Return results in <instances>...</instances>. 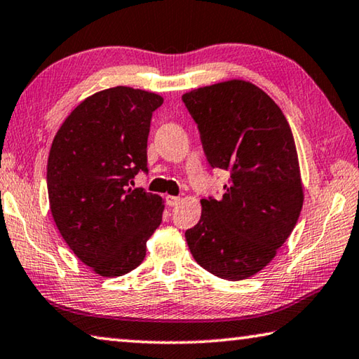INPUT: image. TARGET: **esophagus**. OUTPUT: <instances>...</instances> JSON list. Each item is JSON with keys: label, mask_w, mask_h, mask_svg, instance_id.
<instances>
[{"label": "esophagus", "mask_w": 359, "mask_h": 359, "mask_svg": "<svg viewBox=\"0 0 359 359\" xmlns=\"http://www.w3.org/2000/svg\"><path fill=\"white\" fill-rule=\"evenodd\" d=\"M180 201H182L180 196H170V195L166 196V203H168V206H170V208L177 206V204H179Z\"/></svg>", "instance_id": "34e87169"}]
</instances>
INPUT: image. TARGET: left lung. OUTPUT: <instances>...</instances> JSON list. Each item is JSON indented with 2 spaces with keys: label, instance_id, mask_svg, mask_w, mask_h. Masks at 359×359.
<instances>
[{
  "label": "left lung",
  "instance_id": "8db88e82",
  "mask_svg": "<svg viewBox=\"0 0 359 359\" xmlns=\"http://www.w3.org/2000/svg\"><path fill=\"white\" fill-rule=\"evenodd\" d=\"M182 100L198 124L210 168L226 170L219 200H201L185 231L195 260L230 281L259 273L294 230L304 204L297 150L281 108L243 79L190 90Z\"/></svg>",
  "mask_w": 359,
  "mask_h": 359
}]
</instances>
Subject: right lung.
I'll return each mask as SVG.
<instances>
[{"label":"right lung","instance_id":"right-lung-1","mask_svg":"<svg viewBox=\"0 0 359 359\" xmlns=\"http://www.w3.org/2000/svg\"><path fill=\"white\" fill-rule=\"evenodd\" d=\"M155 93L110 88L83 100L57 130L48 159L50 212L68 248L100 276L142 264L163 219L161 196L133 189L147 172Z\"/></svg>","mask_w":359,"mask_h":359}]
</instances>
